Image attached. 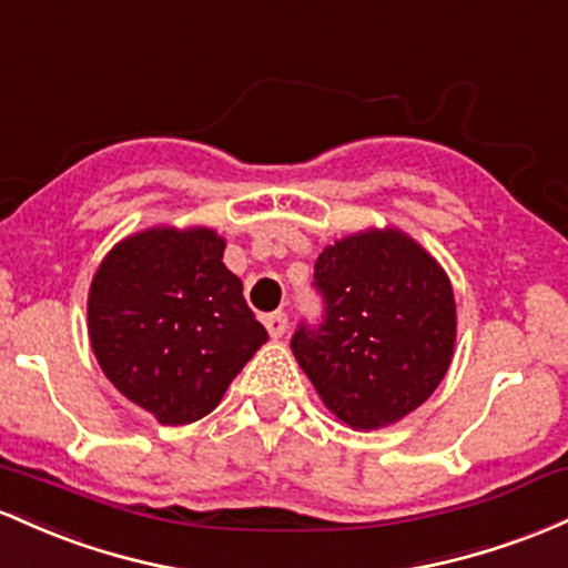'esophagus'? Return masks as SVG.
Listing matches in <instances>:
<instances>
[{
	"label": "esophagus",
	"instance_id": "34e87169",
	"mask_svg": "<svg viewBox=\"0 0 568 568\" xmlns=\"http://www.w3.org/2000/svg\"><path fill=\"white\" fill-rule=\"evenodd\" d=\"M265 327H267V335L276 341V337H282L286 333V314L284 311H276V314H267L265 318Z\"/></svg>",
	"mask_w": 568,
	"mask_h": 568
}]
</instances>
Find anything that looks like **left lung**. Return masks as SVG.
Here are the masks:
<instances>
[{
	"label": "left lung",
	"instance_id": "left-lung-1",
	"mask_svg": "<svg viewBox=\"0 0 568 568\" xmlns=\"http://www.w3.org/2000/svg\"><path fill=\"white\" fill-rule=\"evenodd\" d=\"M324 324H303L292 354L352 429L403 422L432 397L456 346L454 286L399 227H367L324 246L314 267Z\"/></svg>",
	"mask_w": 568,
	"mask_h": 568
}]
</instances>
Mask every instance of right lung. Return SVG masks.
<instances>
[{
	"instance_id": "obj_1",
	"label": "right lung",
	"mask_w": 568,
	"mask_h": 568,
	"mask_svg": "<svg viewBox=\"0 0 568 568\" xmlns=\"http://www.w3.org/2000/svg\"><path fill=\"white\" fill-rule=\"evenodd\" d=\"M212 227L155 225L118 241L88 292V335L112 386L163 426L220 405L267 341Z\"/></svg>"
}]
</instances>
